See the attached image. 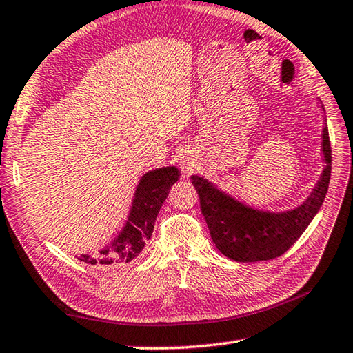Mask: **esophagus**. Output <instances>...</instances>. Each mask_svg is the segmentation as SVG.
Masks as SVG:
<instances>
[{"mask_svg": "<svg viewBox=\"0 0 353 353\" xmlns=\"http://www.w3.org/2000/svg\"><path fill=\"white\" fill-rule=\"evenodd\" d=\"M182 167H183V171L188 174H191L194 170L199 168V161H196V158L194 157V154L191 152H188L183 159H182Z\"/></svg>", "mask_w": 353, "mask_h": 353, "instance_id": "esophagus-1", "label": "esophagus"}]
</instances>
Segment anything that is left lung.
Instances as JSON below:
<instances>
[{
  "instance_id": "obj_1",
  "label": "left lung",
  "mask_w": 353,
  "mask_h": 353,
  "mask_svg": "<svg viewBox=\"0 0 353 353\" xmlns=\"http://www.w3.org/2000/svg\"><path fill=\"white\" fill-rule=\"evenodd\" d=\"M323 154L326 167L310 199L285 214H266L234 201L206 179L192 176L199 194L201 214L216 248L236 261H259L280 257L296 242L325 201L331 179V141L323 128Z\"/></svg>"
}]
</instances>
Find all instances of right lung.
<instances>
[{
    "instance_id": "obj_1",
    "label": "right lung",
    "mask_w": 353,
    "mask_h": 353,
    "mask_svg": "<svg viewBox=\"0 0 353 353\" xmlns=\"http://www.w3.org/2000/svg\"><path fill=\"white\" fill-rule=\"evenodd\" d=\"M177 179L179 170L176 167L159 168L147 173L139 180L126 227L112 243V248L102 250L96 257L83 256L79 260L88 265L129 263L134 260L152 237L159 209L167 199L171 185L176 183Z\"/></svg>"
}]
</instances>
